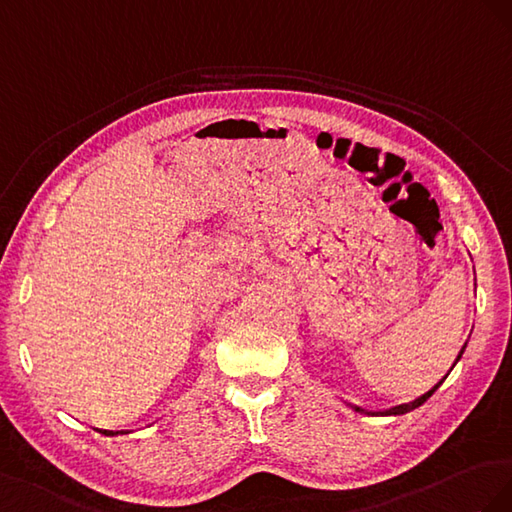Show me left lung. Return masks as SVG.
I'll use <instances>...</instances> for the list:
<instances>
[{"mask_svg": "<svg viewBox=\"0 0 512 512\" xmlns=\"http://www.w3.org/2000/svg\"><path fill=\"white\" fill-rule=\"evenodd\" d=\"M463 349H465V345H463ZM463 349H461V354H463ZM461 354L457 356V360L461 358ZM452 367H455V364H452ZM452 371V369H450ZM442 382H444V379H442ZM442 382L440 384H437V386H433L427 394H422V397H418L416 401H412V403H403V405H397V407H390V410H386V412H367V410H360V407H354V410L356 412H360V414H377V416H401V414H407V412H412V410H416V407H420L422 403H425L429 397H431V394L437 390V388H440L442 386Z\"/></svg>", "mask_w": 512, "mask_h": 512, "instance_id": "8db88e82", "label": "left lung"}]
</instances>
